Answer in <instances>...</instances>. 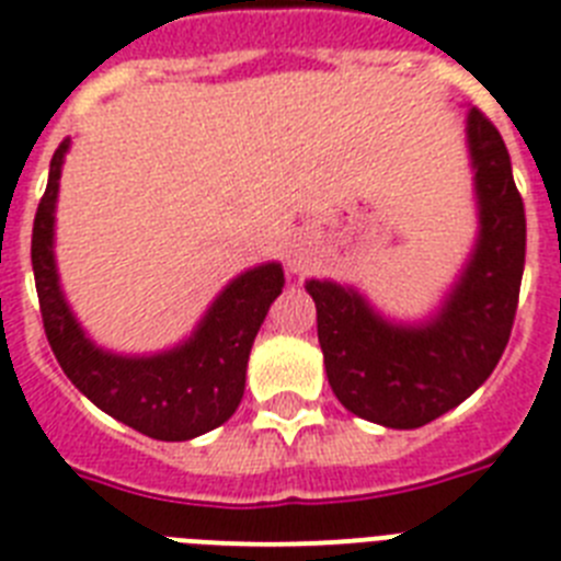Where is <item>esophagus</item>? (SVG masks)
<instances>
[{"label": "esophagus", "mask_w": 561, "mask_h": 561, "mask_svg": "<svg viewBox=\"0 0 561 561\" xmlns=\"http://www.w3.org/2000/svg\"><path fill=\"white\" fill-rule=\"evenodd\" d=\"M285 256H288V267L294 273L308 271V267L313 265V259H317V248H313V239L302 237V233H299V237H294V242L288 244V253H285Z\"/></svg>", "instance_id": "1"}]
</instances>
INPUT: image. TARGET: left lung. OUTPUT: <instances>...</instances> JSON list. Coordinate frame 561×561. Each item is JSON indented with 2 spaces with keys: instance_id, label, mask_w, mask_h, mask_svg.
<instances>
[{
  "instance_id": "obj_1",
  "label": "left lung",
  "mask_w": 561,
  "mask_h": 561,
  "mask_svg": "<svg viewBox=\"0 0 561 561\" xmlns=\"http://www.w3.org/2000/svg\"><path fill=\"white\" fill-rule=\"evenodd\" d=\"M477 168L479 244L462 282L431 324L397 328L359 294L310 279L317 333L333 393L347 411L411 431L448 413L493 374L511 339L525 271V205L496 125L468 113Z\"/></svg>"
}]
</instances>
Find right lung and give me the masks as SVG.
<instances>
[{"instance_id":"1","label":"right lung","mask_w":561,"mask_h":561,"mask_svg":"<svg viewBox=\"0 0 561 561\" xmlns=\"http://www.w3.org/2000/svg\"><path fill=\"white\" fill-rule=\"evenodd\" d=\"M68 139L50 159V176L33 219L31 262L42 324L65 376L91 399L150 439L185 442L214 431L233 416L244 393L248 356L282 294L285 273L262 265L233 279L216 299L191 342L162 356L125 359L93 347L70 317L54 265V208Z\"/></svg>"}]
</instances>
